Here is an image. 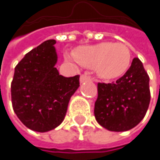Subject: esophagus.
I'll use <instances>...</instances> for the list:
<instances>
[{"instance_id": "esophagus-1", "label": "esophagus", "mask_w": 160, "mask_h": 160, "mask_svg": "<svg viewBox=\"0 0 160 160\" xmlns=\"http://www.w3.org/2000/svg\"><path fill=\"white\" fill-rule=\"evenodd\" d=\"M80 82H84V81H87V80H92V78H91V76L84 74V75H81V76H80Z\"/></svg>"}]
</instances>
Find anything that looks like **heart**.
Returning a JSON list of instances; mask_svg holds the SVG:
<instances>
[{
  "label": "heart",
  "instance_id": "heart-1",
  "mask_svg": "<svg viewBox=\"0 0 160 160\" xmlns=\"http://www.w3.org/2000/svg\"><path fill=\"white\" fill-rule=\"evenodd\" d=\"M70 61H78L88 68H95L97 75L104 80L121 77L129 69L132 52L124 43L101 42L77 49L75 57L67 55Z\"/></svg>",
  "mask_w": 160,
  "mask_h": 160
}]
</instances>
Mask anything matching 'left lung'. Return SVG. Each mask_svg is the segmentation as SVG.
<instances>
[{"instance_id": "obj_1", "label": "left lung", "mask_w": 160, "mask_h": 160, "mask_svg": "<svg viewBox=\"0 0 160 160\" xmlns=\"http://www.w3.org/2000/svg\"><path fill=\"white\" fill-rule=\"evenodd\" d=\"M94 104L97 122L111 132L134 128L144 118L150 103L149 76L139 58L116 82L97 84Z\"/></svg>"}]
</instances>
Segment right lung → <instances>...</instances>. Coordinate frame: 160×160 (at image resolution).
Instances as JSON below:
<instances>
[{"label": "right lung", "instance_id": "add662e5", "mask_svg": "<svg viewBox=\"0 0 160 160\" xmlns=\"http://www.w3.org/2000/svg\"><path fill=\"white\" fill-rule=\"evenodd\" d=\"M55 41L48 40L28 52L16 65L11 84L14 111L28 129L45 132L65 118L80 76L66 78L54 67Z\"/></svg>", "mask_w": 160, "mask_h": 160}]
</instances>
